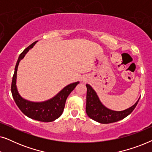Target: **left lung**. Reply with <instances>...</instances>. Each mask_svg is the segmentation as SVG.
Returning a JSON list of instances; mask_svg holds the SVG:
<instances>
[{
  "label": "left lung",
  "mask_w": 152,
  "mask_h": 152,
  "mask_svg": "<svg viewBox=\"0 0 152 152\" xmlns=\"http://www.w3.org/2000/svg\"><path fill=\"white\" fill-rule=\"evenodd\" d=\"M86 111L89 118L102 124H109L122 120L129 115L136 108L138 100L132 107L121 111H112L105 107L99 101L95 91L89 84H86Z\"/></svg>",
  "instance_id": "obj_1"
}]
</instances>
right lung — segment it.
Segmentation results:
<instances>
[{"instance_id":"1","label":"right lung","mask_w":152,"mask_h":152,"mask_svg":"<svg viewBox=\"0 0 152 152\" xmlns=\"http://www.w3.org/2000/svg\"><path fill=\"white\" fill-rule=\"evenodd\" d=\"M37 41L32 43V44L26 48L20 53L18 59L16 62L15 70L12 77L11 91L13 98L15 101L16 105L19 109L28 118L38 120V121L48 122H52L60 117L63 113L64 109L65 107L66 100L70 93L74 90L79 83L75 82L70 84L62 89L58 94L49 100L43 102H32L22 98L18 94L16 88V72L19 61L21 60L29 50L34 46Z\"/></svg>"}]
</instances>
